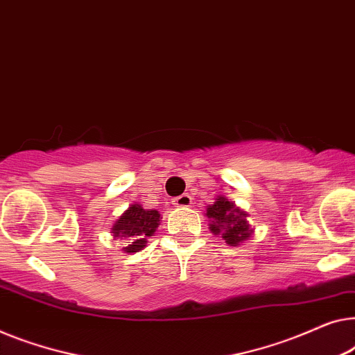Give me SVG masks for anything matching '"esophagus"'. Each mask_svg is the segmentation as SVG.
Here are the masks:
<instances>
[{"instance_id":"34e87169","label":"esophagus","mask_w":355,"mask_h":355,"mask_svg":"<svg viewBox=\"0 0 355 355\" xmlns=\"http://www.w3.org/2000/svg\"><path fill=\"white\" fill-rule=\"evenodd\" d=\"M173 205H176V207H181V208L190 207V205H192V197H190L189 193H184V195H181V197L174 198Z\"/></svg>"}]
</instances>
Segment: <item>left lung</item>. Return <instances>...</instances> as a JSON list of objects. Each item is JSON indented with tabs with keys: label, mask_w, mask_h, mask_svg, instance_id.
Masks as SVG:
<instances>
[{
	"label": "left lung",
	"mask_w": 355,
	"mask_h": 355,
	"mask_svg": "<svg viewBox=\"0 0 355 355\" xmlns=\"http://www.w3.org/2000/svg\"><path fill=\"white\" fill-rule=\"evenodd\" d=\"M207 216L211 219V232L223 235L227 245L235 246L251 237V230L246 224V213L224 197H218L214 205L207 208Z\"/></svg>",
	"instance_id": "left-lung-1"
}]
</instances>
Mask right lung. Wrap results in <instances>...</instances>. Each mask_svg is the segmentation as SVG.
<instances>
[{
  "instance_id": "right-lung-1",
  "label": "right lung",
  "mask_w": 355,
  "mask_h": 355,
  "mask_svg": "<svg viewBox=\"0 0 355 355\" xmlns=\"http://www.w3.org/2000/svg\"><path fill=\"white\" fill-rule=\"evenodd\" d=\"M160 224V213L155 209H144L141 205H131L120 219L115 220L112 234L114 237L128 239L125 251L137 253L147 245V239L152 237L155 229Z\"/></svg>"
}]
</instances>
